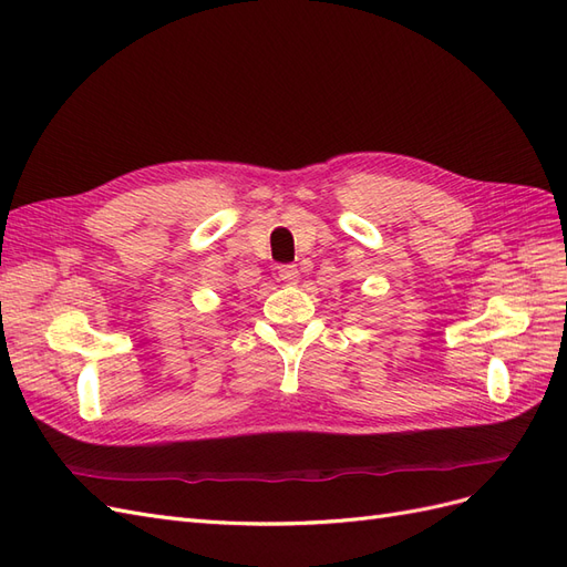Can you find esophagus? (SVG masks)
<instances>
[{"instance_id": "34e87169", "label": "esophagus", "mask_w": 567, "mask_h": 567, "mask_svg": "<svg viewBox=\"0 0 567 567\" xmlns=\"http://www.w3.org/2000/svg\"><path fill=\"white\" fill-rule=\"evenodd\" d=\"M300 277V271L296 265H279V279L286 284H296Z\"/></svg>"}]
</instances>
